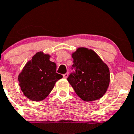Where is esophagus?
Instances as JSON below:
<instances>
[{"instance_id":"34e87169","label":"esophagus","mask_w":134,"mask_h":134,"mask_svg":"<svg viewBox=\"0 0 134 134\" xmlns=\"http://www.w3.org/2000/svg\"><path fill=\"white\" fill-rule=\"evenodd\" d=\"M68 73H65V74L63 75V78H65V79H67V77H68Z\"/></svg>"}]
</instances>
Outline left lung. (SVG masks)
<instances>
[{
	"label": "left lung",
	"mask_w": 134,
	"mask_h": 134,
	"mask_svg": "<svg viewBox=\"0 0 134 134\" xmlns=\"http://www.w3.org/2000/svg\"><path fill=\"white\" fill-rule=\"evenodd\" d=\"M75 73L67 78L76 94L85 102L99 99L109 85V67L92 49L79 47L71 55Z\"/></svg>",
	"instance_id": "1"
}]
</instances>
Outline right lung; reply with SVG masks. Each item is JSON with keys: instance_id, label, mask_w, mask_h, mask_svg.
<instances>
[{"instance_id": "obj_1", "label": "right lung", "mask_w": 134, "mask_h": 134, "mask_svg": "<svg viewBox=\"0 0 134 134\" xmlns=\"http://www.w3.org/2000/svg\"><path fill=\"white\" fill-rule=\"evenodd\" d=\"M50 55L37 53L26 63L19 75V86L25 96L39 102L46 98L63 76L56 73L57 65L49 60Z\"/></svg>"}]
</instances>
